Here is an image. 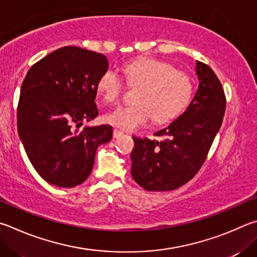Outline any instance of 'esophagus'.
<instances>
[{
  "mask_svg": "<svg viewBox=\"0 0 257 257\" xmlns=\"http://www.w3.org/2000/svg\"><path fill=\"white\" fill-rule=\"evenodd\" d=\"M112 136H114V138H120V137H123L124 136V133L121 132V131H119V130H114V132H112Z\"/></svg>",
  "mask_w": 257,
  "mask_h": 257,
  "instance_id": "34e87169",
  "label": "esophagus"
}]
</instances>
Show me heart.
Returning <instances> with one entry per match:
<instances>
[{
    "label": "heart",
    "mask_w": 257,
    "mask_h": 257,
    "mask_svg": "<svg viewBox=\"0 0 257 257\" xmlns=\"http://www.w3.org/2000/svg\"><path fill=\"white\" fill-rule=\"evenodd\" d=\"M126 80L131 85H140L137 105H125L107 112V123L125 131H134L147 125L154 117L156 123L173 119L187 106L193 85L190 76L166 62L142 60L124 67ZM125 89L118 71L109 67L100 75L97 90L106 102H115Z\"/></svg>",
    "instance_id": "1"
}]
</instances>
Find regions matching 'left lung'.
<instances>
[{
    "label": "left lung",
    "instance_id": "1",
    "mask_svg": "<svg viewBox=\"0 0 257 257\" xmlns=\"http://www.w3.org/2000/svg\"><path fill=\"white\" fill-rule=\"evenodd\" d=\"M199 88L186 110L155 133L160 140L133 137L131 174L146 191L165 192L183 186L204 164L221 127L226 96L209 65L196 61Z\"/></svg>",
    "mask_w": 257,
    "mask_h": 257
}]
</instances>
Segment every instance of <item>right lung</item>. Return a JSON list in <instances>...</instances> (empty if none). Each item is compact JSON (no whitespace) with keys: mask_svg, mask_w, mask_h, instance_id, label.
Masks as SVG:
<instances>
[{"mask_svg":"<svg viewBox=\"0 0 257 257\" xmlns=\"http://www.w3.org/2000/svg\"><path fill=\"white\" fill-rule=\"evenodd\" d=\"M107 69L103 54L66 46L35 63L22 82L18 133L36 172L52 185L71 188L83 183L97 148L111 140L110 125L78 131L84 120L98 116L97 82Z\"/></svg>","mask_w":257,"mask_h":257,"instance_id":"1","label":"right lung"}]
</instances>
